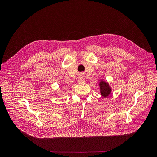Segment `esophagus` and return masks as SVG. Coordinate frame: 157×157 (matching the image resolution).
<instances>
[{"instance_id":"esophagus-1","label":"esophagus","mask_w":157,"mask_h":157,"mask_svg":"<svg viewBox=\"0 0 157 157\" xmlns=\"http://www.w3.org/2000/svg\"><path fill=\"white\" fill-rule=\"evenodd\" d=\"M85 80V78H84V77H82V76H80V77L78 78V81L79 82H84Z\"/></svg>"}]
</instances>
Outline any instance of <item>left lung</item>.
Returning a JSON list of instances; mask_svg holds the SVG:
<instances>
[{"label":"left lung","instance_id":"1","mask_svg":"<svg viewBox=\"0 0 157 157\" xmlns=\"http://www.w3.org/2000/svg\"><path fill=\"white\" fill-rule=\"evenodd\" d=\"M99 86H100V92L102 96L103 97L108 96L111 91L109 84L105 81H101L99 83Z\"/></svg>","mask_w":157,"mask_h":157}]
</instances>
